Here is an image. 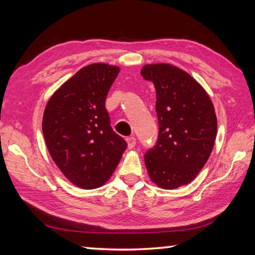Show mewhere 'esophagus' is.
<instances>
[{"label": "esophagus", "instance_id": "obj_1", "mask_svg": "<svg viewBox=\"0 0 255 255\" xmlns=\"http://www.w3.org/2000/svg\"><path fill=\"white\" fill-rule=\"evenodd\" d=\"M126 140H127V143H128V148H133L135 147V145H136V138L135 137H127L126 138Z\"/></svg>", "mask_w": 255, "mask_h": 255}]
</instances>
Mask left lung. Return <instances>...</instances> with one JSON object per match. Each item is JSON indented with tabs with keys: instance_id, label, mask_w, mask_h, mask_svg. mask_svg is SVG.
<instances>
[{
	"instance_id": "8db88e82",
	"label": "left lung",
	"mask_w": 255,
	"mask_h": 255,
	"mask_svg": "<svg viewBox=\"0 0 255 255\" xmlns=\"http://www.w3.org/2000/svg\"><path fill=\"white\" fill-rule=\"evenodd\" d=\"M156 89L158 136L145 154L149 178L163 189H176L196 178L208 161L217 133L213 102L187 72L169 64L141 68Z\"/></svg>"
}]
</instances>
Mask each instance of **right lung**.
<instances>
[{"mask_svg": "<svg viewBox=\"0 0 255 255\" xmlns=\"http://www.w3.org/2000/svg\"><path fill=\"white\" fill-rule=\"evenodd\" d=\"M119 67L92 64L75 73L49 99L42 132L56 165L83 189L105 184L127 143L110 126L106 98Z\"/></svg>", "mask_w": 255, "mask_h": 255, "instance_id": "obj_1", "label": "right lung"}]
</instances>
